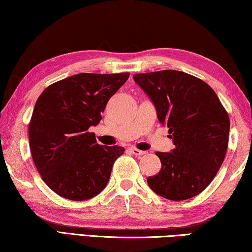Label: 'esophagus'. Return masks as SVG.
Returning <instances> with one entry per match:
<instances>
[{
  "label": "esophagus",
  "instance_id": "1",
  "mask_svg": "<svg viewBox=\"0 0 252 252\" xmlns=\"http://www.w3.org/2000/svg\"><path fill=\"white\" fill-rule=\"evenodd\" d=\"M129 150H130V152L133 153V155H135V156H138V157H140V156H143V155H145V153H147L145 151L138 150V149H136V148H130Z\"/></svg>",
  "mask_w": 252,
  "mask_h": 252
}]
</instances>
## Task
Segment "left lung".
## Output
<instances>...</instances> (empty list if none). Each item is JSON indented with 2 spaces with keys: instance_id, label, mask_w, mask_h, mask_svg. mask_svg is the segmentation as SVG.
<instances>
[{
  "instance_id": "obj_1",
  "label": "left lung",
  "mask_w": 252,
  "mask_h": 252,
  "mask_svg": "<svg viewBox=\"0 0 252 252\" xmlns=\"http://www.w3.org/2000/svg\"><path fill=\"white\" fill-rule=\"evenodd\" d=\"M134 81L155 103L175 148L157 152L161 169L148 177L153 192L174 201L201 193L224 161L229 117L215 91L201 79L177 70L135 74Z\"/></svg>"
}]
</instances>
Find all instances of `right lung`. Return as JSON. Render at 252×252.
I'll list each match as a JSON object with an SVG mask.
<instances>
[{"label":"right lung","mask_w":252,"mask_h":252,"mask_svg":"<svg viewBox=\"0 0 252 252\" xmlns=\"http://www.w3.org/2000/svg\"><path fill=\"white\" fill-rule=\"evenodd\" d=\"M128 77L129 72L74 75L51 84L36 101L28 125L31 153L42 180L63 198L89 200L108 184L125 149L97 144L89 129Z\"/></svg>","instance_id":"obj_1"}]
</instances>
